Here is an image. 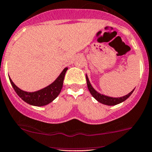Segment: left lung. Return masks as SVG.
Listing matches in <instances>:
<instances>
[{"label":"left lung","instance_id":"1","mask_svg":"<svg viewBox=\"0 0 152 152\" xmlns=\"http://www.w3.org/2000/svg\"><path fill=\"white\" fill-rule=\"evenodd\" d=\"M86 82H87V86H88V90H89L90 93H91V95L93 96V97L96 99L98 102L100 103H103V104L105 105H108V106H115V105L118 104V103H121L122 102H124V100H126L131 94H132V92L134 91L133 89L130 93L126 94V95L124 96V97H109V96H106L103 95V94H100L99 92H97L96 90H94V88H93L92 86L91 85L89 82V80H88V77L87 75H86Z\"/></svg>","mask_w":152,"mask_h":152}]
</instances>
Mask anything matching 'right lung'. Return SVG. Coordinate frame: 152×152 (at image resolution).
Segmentation results:
<instances>
[{"instance_id":"add662e5","label":"right lung","mask_w":152,"mask_h":152,"mask_svg":"<svg viewBox=\"0 0 152 152\" xmlns=\"http://www.w3.org/2000/svg\"><path fill=\"white\" fill-rule=\"evenodd\" d=\"M68 68H65L61 73L59 77L48 86L34 92H28L24 91L16 86L15 84L12 82L11 78L10 77V83L18 95L26 103L35 106H43L49 104V103L53 101L58 96L61 92L64 83V77Z\"/></svg>"}]
</instances>
